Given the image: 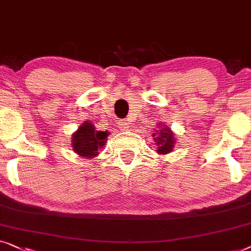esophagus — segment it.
Masks as SVG:
<instances>
[{"label":"esophagus","mask_w":251,"mask_h":251,"mask_svg":"<svg viewBox=\"0 0 251 251\" xmlns=\"http://www.w3.org/2000/svg\"><path fill=\"white\" fill-rule=\"evenodd\" d=\"M118 126L120 129H123V131H125V129L128 128V123L126 122V120H119L118 122Z\"/></svg>","instance_id":"obj_1"}]
</instances>
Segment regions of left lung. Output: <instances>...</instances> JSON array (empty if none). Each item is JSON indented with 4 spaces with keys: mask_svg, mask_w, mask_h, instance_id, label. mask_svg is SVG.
Here are the masks:
<instances>
[{
    "mask_svg": "<svg viewBox=\"0 0 251 251\" xmlns=\"http://www.w3.org/2000/svg\"><path fill=\"white\" fill-rule=\"evenodd\" d=\"M159 128L160 129H155L152 133V138L157 146V151L159 153H168L175 147V136H173L171 129L166 126L163 128L162 126H159Z\"/></svg>",
    "mask_w": 251,
    "mask_h": 251,
    "instance_id": "1",
    "label": "left lung"
}]
</instances>
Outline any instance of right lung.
Returning <instances> with one entry per match:
<instances>
[{
    "label": "right lung",
    "instance_id": "right-lung-1",
    "mask_svg": "<svg viewBox=\"0 0 251 251\" xmlns=\"http://www.w3.org/2000/svg\"><path fill=\"white\" fill-rule=\"evenodd\" d=\"M108 135L109 133L98 131L94 124L85 122L73 135V150L81 157L92 158L99 155V150L105 145Z\"/></svg>",
    "mask_w": 251,
    "mask_h": 251
}]
</instances>
